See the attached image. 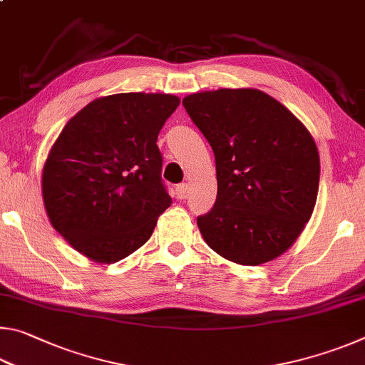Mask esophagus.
I'll list each match as a JSON object with an SVG mask.
<instances>
[{"instance_id": "1", "label": "esophagus", "mask_w": 365, "mask_h": 365, "mask_svg": "<svg viewBox=\"0 0 365 365\" xmlns=\"http://www.w3.org/2000/svg\"><path fill=\"white\" fill-rule=\"evenodd\" d=\"M188 195V185L187 183H180L177 185V196L180 197V200H185Z\"/></svg>"}]
</instances>
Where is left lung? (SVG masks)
Returning a JSON list of instances; mask_svg holds the SVG:
<instances>
[{"mask_svg":"<svg viewBox=\"0 0 365 365\" xmlns=\"http://www.w3.org/2000/svg\"><path fill=\"white\" fill-rule=\"evenodd\" d=\"M183 106L215 158L217 200L197 217L205 242L243 265L279 257L316 206L320 160L311 133L261 90L202 91Z\"/></svg>","mask_w":365,"mask_h":365,"instance_id":"left-lung-1","label":"left lung"}]
</instances>
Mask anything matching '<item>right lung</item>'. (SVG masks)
Listing matches in <instances>:
<instances>
[{"label":"right lung","instance_id":"right-lung-1","mask_svg":"<svg viewBox=\"0 0 365 365\" xmlns=\"http://www.w3.org/2000/svg\"><path fill=\"white\" fill-rule=\"evenodd\" d=\"M178 104L174 95H110L66 123L43 168L41 191L49 222L72 248L110 264L150 240L172 205L156 141Z\"/></svg>","mask_w":365,"mask_h":365}]
</instances>
